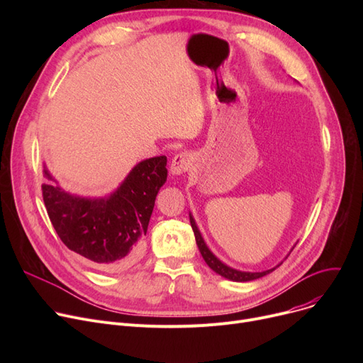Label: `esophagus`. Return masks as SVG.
Instances as JSON below:
<instances>
[{"label": "esophagus", "instance_id": "esophagus-1", "mask_svg": "<svg viewBox=\"0 0 363 363\" xmlns=\"http://www.w3.org/2000/svg\"><path fill=\"white\" fill-rule=\"evenodd\" d=\"M194 164V157L191 152H179L170 162L172 175H181L184 172L189 170Z\"/></svg>", "mask_w": 363, "mask_h": 363}]
</instances>
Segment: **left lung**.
Listing matches in <instances>:
<instances>
[{
	"label": "left lung",
	"mask_w": 363,
	"mask_h": 363,
	"mask_svg": "<svg viewBox=\"0 0 363 363\" xmlns=\"http://www.w3.org/2000/svg\"><path fill=\"white\" fill-rule=\"evenodd\" d=\"M189 222H191V226H193V231H194V235H196V241H197V245H199V250L204 259V262L207 263L208 268H211L212 271H215L218 275L226 278V279H231V281H235V282H247V281H253V279H257V278H262L264 275L271 274L272 271H275V268H278L279 264H277L275 268L272 269H268V271H263V272H244V271H238V269H234L231 268V266L225 264L223 262H220L212 252L211 249H208L207 244L204 242L203 237H201V233L199 230V226L193 218V215L189 213ZM294 249V247H293ZM291 249V250H293Z\"/></svg>",
	"instance_id": "8db88e82"
}]
</instances>
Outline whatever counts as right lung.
<instances>
[{
  "mask_svg": "<svg viewBox=\"0 0 363 363\" xmlns=\"http://www.w3.org/2000/svg\"><path fill=\"white\" fill-rule=\"evenodd\" d=\"M166 163V156L140 162L106 197L65 191L44 166L48 182L43 197L57 235L69 250L101 269H128L140 257L152 207L167 178Z\"/></svg>",
  "mask_w": 363,
  "mask_h": 363,
  "instance_id": "1",
  "label": "right lung"
}]
</instances>
